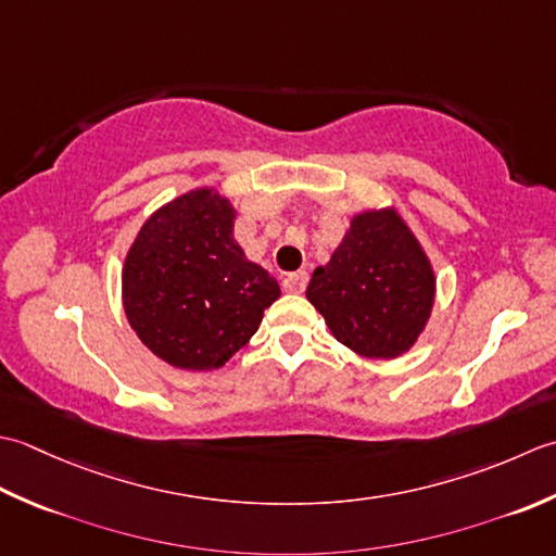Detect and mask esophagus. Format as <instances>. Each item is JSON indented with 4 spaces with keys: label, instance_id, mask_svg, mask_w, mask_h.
<instances>
[{
    "label": "esophagus",
    "instance_id": "esophagus-1",
    "mask_svg": "<svg viewBox=\"0 0 556 556\" xmlns=\"http://www.w3.org/2000/svg\"><path fill=\"white\" fill-rule=\"evenodd\" d=\"M304 288H307V274H304V270H294V274H288L282 278V290L286 292L300 294L304 292Z\"/></svg>",
    "mask_w": 556,
    "mask_h": 556
}]
</instances>
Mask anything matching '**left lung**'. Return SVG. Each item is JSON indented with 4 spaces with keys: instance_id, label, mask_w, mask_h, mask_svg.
Listing matches in <instances>:
<instances>
[{
    "instance_id": "obj_1",
    "label": "left lung",
    "mask_w": 556,
    "mask_h": 556,
    "mask_svg": "<svg viewBox=\"0 0 556 556\" xmlns=\"http://www.w3.org/2000/svg\"><path fill=\"white\" fill-rule=\"evenodd\" d=\"M434 298V266L395 206L355 213L307 286L336 341L371 359L405 355L427 328Z\"/></svg>"
}]
</instances>
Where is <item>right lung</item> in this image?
<instances>
[{"instance_id":"obj_1","label":"right lung","mask_w":556,"mask_h":556,"mask_svg":"<svg viewBox=\"0 0 556 556\" xmlns=\"http://www.w3.org/2000/svg\"><path fill=\"white\" fill-rule=\"evenodd\" d=\"M237 211L215 187L155 208L124 256L122 304L151 353L182 371L220 369L280 298L235 240Z\"/></svg>"}]
</instances>
